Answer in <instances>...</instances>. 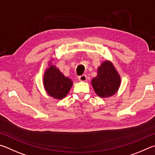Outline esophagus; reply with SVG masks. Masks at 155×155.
<instances>
[{"label":"esophagus","mask_w":155,"mask_h":155,"mask_svg":"<svg viewBox=\"0 0 155 155\" xmlns=\"http://www.w3.org/2000/svg\"><path fill=\"white\" fill-rule=\"evenodd\" d=\"M78 79H79V80L81 81V82H86V80H87V76L86 75H82L80 76V77L78 78Z\"/></svg>","instance_id":"esophagus-1"}]
</instances>
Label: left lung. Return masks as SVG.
<instances>
[{
  "instance_id": "left-lung-1",
  "label": "left lung",
  "mask_w": 155,
  "mask_h": 155,
  "mask_svg": "<svg viewBox=\"0 0 155 155\" xmlns=\"http://www.w3.org/2000/svg\"><path fill=\"white\" fill-rule=\"evenodd\" d=\"M120 84V78L110 61H105L98 68L97 77L92 80V85L97 95L101 97L112 96Z\"/></svg>"
}]
</instances>
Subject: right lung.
I'll return each instance as SVG.
<instances>
[{"mask_svg": "<svg viewBox=\"0 0 155 155\" xmlns=\"http://www.w3.org/2000/svg\"><path fill=\"white\" fill-rule=\"evenodd\" d=\"M43 84L47 93L53 98L62 99L69 93L73 82L65 77L54 65L50 64L43 78Z\"/></svg>", "mask_w": 155, "mask_h": 155, "instance_id": "1", "label": "right lung"}]
</instances>
